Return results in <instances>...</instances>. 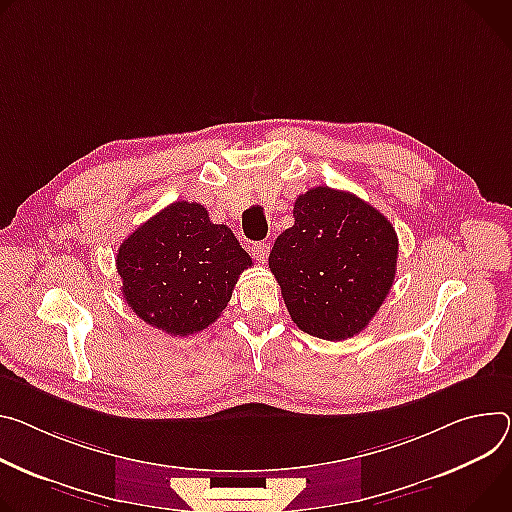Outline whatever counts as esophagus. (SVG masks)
<instances>
[{"instance_id":"esophagus-1","label":"esophagus","mask_w":512,"mask_h":512,"mask_svg":"<svg viewBox=\"0 0 512 512\" xmlns=\"http://www.w3.org/2000/svg\"><path fill=\"white\" fill-rule=\"evenodd\" d=\"M249 251H251V255H253L259 263H265L267 257H269V245H267V243H253Z\"/></svg>"}]
</instances>
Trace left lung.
<instances>
[{"mask_svg":"<svg viewBox=\"0 0 512 512\" xmlns=\"http://www.w3.org/2000/svg\"><path fill=\"white\" fill-rule=\"evenodd\" d=\"M398 237L390 220L327 185L294 204V226L277 237L269 269L296 327L343 341L361 333L394 284Z\"/></svg>","mask_w":512,"mask_h":512,"instance_id":"obj_1","label":"left lung"}]
</instances>
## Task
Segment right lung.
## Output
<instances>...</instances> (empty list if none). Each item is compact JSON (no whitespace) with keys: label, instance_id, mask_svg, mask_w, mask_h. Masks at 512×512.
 Masks as SVG:
<instances>
[{"label":"right lung","instance_id":"right-lung-1","mask_svg":"<svg viewBox=\"0 0 512 512\" xmlns=\"http://www.w3.org/2000/svg\"><path fill=\"white\" fill-rule=\"evenodd\" d=\"M249 253L196 202H173L120 245L116 269L126 304L151 327L188 337L226 308Z\"/></svg>","mask_w":512,"mask_h":512}]
</instances>
